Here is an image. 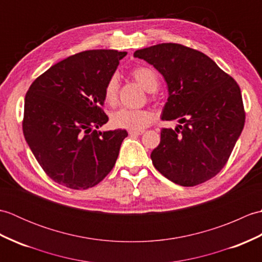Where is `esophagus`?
I'll list each match as a JSON object with an SVG mask.
<instances>
[{
  "mask_svg": "<svg viewBox=\"0 0 262 262\" xmlns=\"http://www.w3.org/2000/svg\"><path fill=\"white\" fill-rule=\"evenodd\" d=\"M144 132L145 130H143V129H141V130H129L128 132V134H129L130 136H138V135H142V134H144Z\"/></svg>",
  "mask_w": 262,
  "mask_h": 262,
  "instance_id": "esophagus-1",
  "label": "esophagus"
}]
</instances>
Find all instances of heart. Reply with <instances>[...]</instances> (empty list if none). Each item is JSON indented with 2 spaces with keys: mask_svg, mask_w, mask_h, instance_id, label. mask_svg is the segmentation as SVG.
Masks as SVG:
<instances>
[{
  "mask_svg": "<svg viewBox=\"0 0 262 262\" xmlns=\"http://www.w3.org/2000/svg\"><path fill=\"white\" fill-rule=\"evenodd\" d=\"M132 76L144 90L154 92L159 86V75L153 69L147 66H137L132 71ZM104 101L114 105L118 99V79L113 75L105 83L103 90ZM154 119L152 111L146 109H127L121 108L111 115V122L115 127L126 128V129L141 130L147 127Z\"/></svg>",
  "mask_w": 262,
  "mask_h": 262,
  "instance_id": "obj_1",
  "label": "heart"
}]
</instances>
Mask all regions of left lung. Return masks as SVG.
I'll return each mask as SVG.
<instances>
[{
    "mask_svg": "<svg viewBox=\"0 0 262 262\" xmlns=\"http://www.w3.org/2000/svg\"><path fill=\"white\" fill-rule=\"evenodd\" d=\"M134 57L162 74L169 96L161 119L180 124L161 130L151 153L155 169L183 187L211 179L224 168L246 120L237 83L207 55L179 43L138 49Z\"/></svg>",
    "mask_w": 262,
    "mask_h": 262,
    "instance_id": "obj_1",
    "label": "left lung"
}]
</instances>
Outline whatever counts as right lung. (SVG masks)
<instances>
[{"label":"right lung","mask_w":262,"mask_h":262,"mask_svg":"<svg viewBox=\"0 0 262 262\" xmlns=\"http://www.w3.org/2000/svg\"><path fill=\"white\" fill-rule=\"evenodd\" d=\"M126 52L93 49L53 65L33 81L25 98L24 135L47 176L71 189L98 185L113 170L125 129L98 130L105 83Z\"/></svg>","instance_id":"right-lung-1"}]
</instances>
